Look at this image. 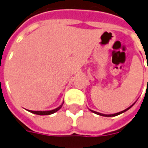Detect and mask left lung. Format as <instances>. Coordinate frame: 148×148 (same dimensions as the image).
<instances>
[{
    "mask_svg": "<svg viewBox=\"0 0 148 148\" xmlns=\"http://www.w3.org/2000/svg\"><path fill=\"white\" fill-rule=\"evenodd\" d=\"M134 104H135V103H134ZM134 104H132V105H131V106H130V107H129V108H127L126 109L123 110V111H122V112H118V113H115V114H111V115H105V114H101V113H99V112H95V111H93V110H90V112H94V113H95V114H97V115H101V116H105V117H112V116H116V115H120V114H122V113H123V112H126V111L130 109V108L132 107V106H133V105Z\"/></svg>",
    "mask_w": 148,
    "mask_h": 148,
    "instance_id": "obj_1",
    "label": "left lung"
}]
</instances>
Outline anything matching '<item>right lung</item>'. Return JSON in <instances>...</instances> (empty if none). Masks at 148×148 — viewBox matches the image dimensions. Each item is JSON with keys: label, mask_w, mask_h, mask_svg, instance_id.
I'll list each match as a JSON object with an SVG mask.
<instances>
[{"label": "right lung", "mask_w": 148, "mask_h": 148, "mask_svg": "<svg viewBox=\"0 0 148 148\" xmlns=\"http://www.w3.org/2000/svg\"><path fill=\"white\" fill-rule=\"evenodd\" d=\"M64 103V102H63ZM63 103H62L61 105H60L59 107H58L57 108H55V109L53 110H50V111H31V110H28L29 112H31V113H33V114H36V115H51L54 112H58V110L62 107V105H63Z\"/></svg>", "instance_id": "obj_1"}]
</instances>
